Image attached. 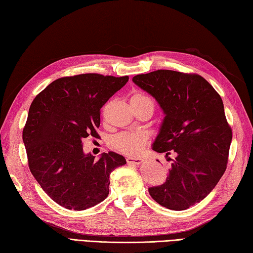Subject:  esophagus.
I'll return each mask as SVG.
<instances>
[{"mask_svg": "<svg viewBox=\"0 0 253 253\" xmlns=\"http://www.w3.org/2000/svg\"><path fill=\"white\" fill-rule=\"evenodd\" d=\"M127 163L128 164H136L139 165L143 162V160L141 158H133V157H128L127 159Z\"/></svg>", "mask_w": 253, "mask_h": 253, "instance_id": "1", "label": "esophagus"}]
</instances>
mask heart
<instances>
[{"mask_svg":"<svg viewBox=\"0 0 253 253\" xmlns=\"http://www.w3.org/2000/svg\"><path fill=\"white\" fill-rule=\"evenodd\" d=\"M130 103L131 105L137 104H144L150 103L154 105V102L152 98L147 93L141 92V91H137V92L132 93L130 96ZM148 140V135L146 131L143 130H132V131H123L118 135L114 136L112 139V146L116 149L117 151L125 154L135 155L146 146Z\"/></svg>","mask_w":253,"mask_h":253,"instance_id":"b5f03b06","label":"heart"}]
</instances>
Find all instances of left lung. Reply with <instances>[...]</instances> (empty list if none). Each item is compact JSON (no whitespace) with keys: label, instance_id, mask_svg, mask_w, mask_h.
Returning <instances> with one entry per match:
<instances>
[{"label":"left lung","instance_id":"left-lung-1","mask_svg":"<svg viewBox=\"0 0 253 253\" xmlns=\"http://www.w3.org/2000/svg\"><path fill=\"white\" fill-rule=\"evenodd\" d=\"M132 82L158 101L165 117L152 149L173 154L163 185L149 188L161 206L182 211L203 200L225 173L233 131L221 95L197 74L159 69Z\"/></svg>","mask_w":253,"mask_h":253}]
</instances>
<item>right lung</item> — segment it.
I'll list each match as a JSON object with an SVG mask.
<instances>
[{
    "instance_id": "1",
    "label": "right lung",
    "mask_w": 253,
    "mask_h": 253,
    "mask_svg": "<svg viewBox=\"0 0 253 253\" xmlns=\"http://www.w3.org/2000/svg\"><path fill=\"white\" fill-rule=\"evenodd\" d=\"M129 77L82 74L62 77L38 94L23 130L31 174L53 201L82 211L109 196L110 175L126 160L113 151L99 160L83 141L98 137L100 110Z\"/></svg>"
}]
</instances>
